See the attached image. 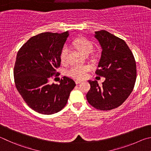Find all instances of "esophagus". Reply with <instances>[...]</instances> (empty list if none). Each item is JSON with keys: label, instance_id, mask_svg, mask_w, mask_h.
Wrapping results in <instances>:
<instances>
[{"label": "esophagus", "instance_id": "34e87169", "mask_svg": "<svg viewBox=\"0 0 151 151\" xmlns=\"http://www.w3.org/2000/svg\"><path fill=\"white\" fill-rule=\"evenodd\" d=\"M81 83V81H80V80H76V84H79V83Z\"/></svg>", "mask_w": 151, "mask_h": 151}]
</instances>
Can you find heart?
Returning a JSON list of instances; mask_svg holds the SVG:
<instances>
[{
  "label": "heart",
  "mask_w": 151,
  "mask_h": 151,
  "mask_svg": "<svg viewBox=\"0 0 151 151\" xmlns=\"http://www.w3.org/2000/svg\"><path fill=\"white\" fill-rule=\"evenodd\" d=\"M72 44L76 48L80 50L83 54L88 55L92 52L93 49V42L85 37H80L74 40ZM69 48L64 46L60 52V61L62 63H66L68 60ZM90 70V66L88 65H75L66 71V74L68 76L76 80H82L85 79L88 75V72Z\"/></svg>",
  "instance_id": "heart-1"
}]
</instances>
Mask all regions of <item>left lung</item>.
Masks as SVG:
<instances>
[{"label":"left lung","mask_w":151,"mask_h":151,"mask_svg":"<svg viewBox=\"0 0 151 151\" xmlns=\"http://www.w3.org/2000/svg\"><path fill=\"white\" fill-rule=\"evenodd\" d=\"M95 37L102 47L96 73L105 80L101 86L96 80H89L91 88L86 98L96 109L109 111L122 105L133 91L137 78L136 62L123 40L104 30L96 31Z\"/></svg>","instance_id":"left-lung-1"}]
</instances>
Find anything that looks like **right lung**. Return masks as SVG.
<instances>
[{
    "instance_id": "add662e5",
    "label": "right lung",
    "mask_w": 151,
    "mask_h": 151,
    "mask_svg": "<svg viewBox=\"0 0 151 151\" xmlns=\"http://www.w3.org/2000/svg\"><path fill=\"white\" fill-rule=\"evenodd\" d=\"M68 32H43L30 38L17 53L14 67L16 88L26 104L41 114L58 113L65 106L75 81L68 77L52 85L50 79L60 75V52Z\"/></svg>"
}]
</instances>
